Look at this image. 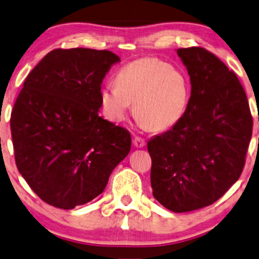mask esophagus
I'll return each mask as SVG.
<instances>
[{"instance_id": "34e87169", "label": "esophagus", "mask_w": 259, "mask_h": 259, "mask_svg": "<svg viewBox=\"0 0 259 259\" xmlns=\"http://www.w3.org/2000/svg\"><path fill=\"white\" fill-rule=\"evenodd\" d=\"M145 139H144V138H142V137H134L133 138V145L136 146V147H144L145 146Z\"/></svg>"}]
</instances>
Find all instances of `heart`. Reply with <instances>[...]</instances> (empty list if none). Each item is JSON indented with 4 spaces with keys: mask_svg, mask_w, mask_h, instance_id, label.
Segmentation results:
<instances>
[{
    "mask_svg": "<svg viewBox=\"0 0 259 259\" xmlns=\"http://www.w3.org/2000/svg\"><path fill=\"white\" fill-rule=\"evenodd\" d=\"M103 109L112 121L125 119L131 103L140 121L153 131L174 126L186 109L187 83L182 73L156 58H142L117 72L116 85L101 90Z\"/></svg>",
    "mask_w": 259,
    "mask_h": 259,
    "instance_id": "obj_1",
    "label": "heart"
}]
</instances>
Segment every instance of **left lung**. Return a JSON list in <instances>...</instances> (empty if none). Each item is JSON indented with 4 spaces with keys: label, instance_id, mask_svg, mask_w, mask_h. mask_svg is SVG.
Segmentation results:
<instances>
[{
    "label": "left lung",
    "instance_id": "left-lung-1",
    "mask_svg": "<svg viewBox=\"0 0 259 259\" xmlns=\"http://www.w3.org/2000/svg\"><path fill=\"white\" fill-rule=\"evenodd\" d=\"M190 76L183 116L147 143L154 199L175 213L220 199L243 172L253 120L243 85L203 48L179 49Z\"/></svg>",
    "mask_w": 259,
    "mask_h": 259
}]
</instances>
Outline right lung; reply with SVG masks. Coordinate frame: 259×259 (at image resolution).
Masks as SVG:
<instances>
[{"label":"right lung","mask_w":259,"mask_h":259,"mask_svg":"<svg viewBox=\"0 0 259 259\" xmlns=\"http://www.w3.org/2000/svg\"><path fill=\"white\" fill-rule=\"evenodd\" d=\"M107 50L56 49L26 77L11 115L19 172L44 202L72 209L99 196L131 150V133L99 115Z\"/></svg>","instance_id":"add662e5"}]
</instances>
